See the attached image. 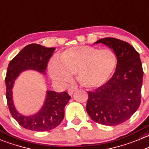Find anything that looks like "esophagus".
Masks as SVG:
<instances>
[{"label":"esophagus","instance_id":"esophagus-1","mask_svg":"<svg viewBox=\"0 0 149 149\" xmlns=\"http://www.w3.org/2000/svg\"><path fill=\"white\" fill-rule=\"evenodd\" d=\"M76 88H74V87H71L70 88V89H68V92L69 95H70V96H72V95H73V92L75 91V89H76Z\"/></svg>","mask_w":149,"mask_h":149}]
</instances>
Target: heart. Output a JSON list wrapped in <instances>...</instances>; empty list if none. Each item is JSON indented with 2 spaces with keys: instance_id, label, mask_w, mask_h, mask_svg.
Instances as JSON below:
<instances>
[{
  "instance_id": "1",
  "label": "heart",
  "mask_w": 149,
  "mask_h": 149,
  "mask_svg": "<svg viewBox=\"0 0 149 149\" xmlns=\"http://www.w3.org/2000/svg\"><path fill=\"white\" fill-rule=\"evenodd\" d=\"M118 63L117 56L110 49H100L89 46L70 48L60 57L50 62L49 72L54 81L65 85L72 75L81 86L86 88L99 87L114 73Z\"/></svg>"
}]
</instances>
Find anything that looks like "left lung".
Segmentation results:
<instances>
[{"label": "left lung", "instance_id": "8db88e82", "mask_svg": "<svg viewBox=\"0 0 149 149\" xmlns=\"http://www.w3.org/2000/svg\"><path fill=\"white\" fill-rule=\"evenodd\" d=\"M112 49L118 63L113 76L105 84L89 92L86 109L94 122L114 126L126 122L139 108L143 83L140 54L132 45L114 38H104L94 44Z\"/></svg>", "mask_w": 149, "mask_h": 149}]
</instances>
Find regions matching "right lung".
<instances>
[{
    "instance_id": "right-lung-1",
    "label": "right lung",
    "mask_w": 149,
    "mask_h": 149,
    "mask_svg": "<svg viewBox=\"0 0 149 149\" xmlns=\"http://www.w3.org/2000/svg\"><path fill=\"white\" fill-rule=\"evenodd\" d=\"M54 50V48H47L39 44H29L8 64L5 79L7 103L12 117L27 130L37 132L51 130L58 126L64 119L65 106L70 99L66 92L59 93L54 91H47L43 106L37 113L30 116H24L19 113L13 100L14 81L25 70H33L45 74L47 63Z\"/></svg>"
}]
</instances>
